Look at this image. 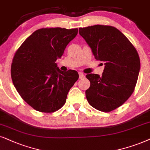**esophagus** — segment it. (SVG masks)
I'll list each match as a JSON object with an SVG mask.
<instances>
[{"label":"esophagus","mask_w":150,"mask_h":150,"mask_svg":"<svg viewBox=\"0 0 150 150\" xmlns=\"http://www.w3.org/2000/svg\"><path fill=\"white\" fill-rule=\"evenodd\" d=\"M79 79H83L85 77V75H83L82 73H81V72H79Z\"/></svg>","instance_id":"obj_1"}]
</instances>
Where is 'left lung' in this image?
<instances>
[{
  "instance_id": "left-lung-1",
  "label": "left lung",
  "mask_w": 150,
  "mask_h": 150,
  "mask_svg": "<svg viewBox=\"0 0 150 150\" xmlns=\"http://www.w3.org/2000/svg\"><path fill=\"white\" fill-rule=\"evenodd\" d=\"M79 33L95 59L105 65L101 76L86 75L91 86L86 97L92 107L108 112L123 104L134 92L141 68L139 54L125 35L111 26L79 28Z\"/></svg>"
}]
</instances>
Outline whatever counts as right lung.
Masks as SVG:
<instances>
[{"label":"right lung","instance_id":"obj_1","mask_svg":"<svg viewBox=\"0 0 150 150\" xmlns=\"http://www.w3.org/2000/svg\"><path fill=\"white\" fill-rule=\"evenodd\" d=\"M77 32V29H40L16 53L11 67L13 83L22 98L36 110L48 113L61 108L78 79L76 71L64 72L55 63Z\"/></svg>","mask_w":150,"mask_h":150}]
</instances>
